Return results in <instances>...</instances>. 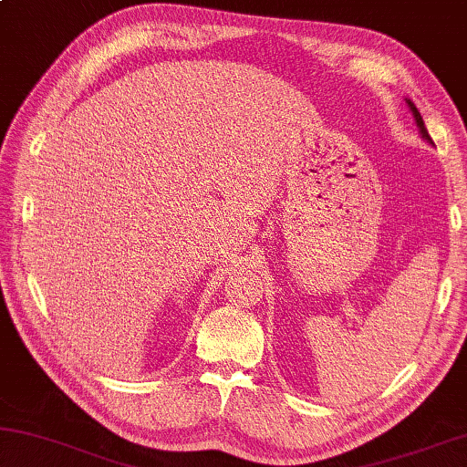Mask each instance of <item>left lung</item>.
I'll return each mask as SVG.
<instances>
[{
	"instance_id": "1",
	"label": "left lung",
	"mask_w": 467,
	"mask_h": 467,
	"mask_svg": "<svg viewBox=\"0 0 467 467\" xmlns=\"http://www.w3.org/2000/svg\"><path fill=\"white\" fill-rule=\"evenodd\" d=\"M409 106H410V109H412V114H414V120H417V124H419V129H420V134H422V139H427V140H431V137H429V132H427V126H425V122H422V116L419 114V109H417V106H414L410 99H409Z\"/></svg>"
}]
</instances>
